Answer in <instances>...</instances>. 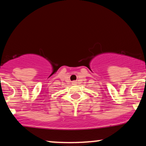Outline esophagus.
Instances as JSON below:
<instances>
[{
	"mask_svg": "<svg viewBox=\"0 0 146 146\" xmlns=\"http://www.w3.org/2000/svg\"><path fill=\"white\" fill-rule=\"evenodd\" d=\"M72 84H76V82L73 81V82H72Z\"/></svg>",
	"mask_w": 146,
	"mask_h": 146,
	"instance_id": "1",
	"label": "esophagus"
}]
</instances>
